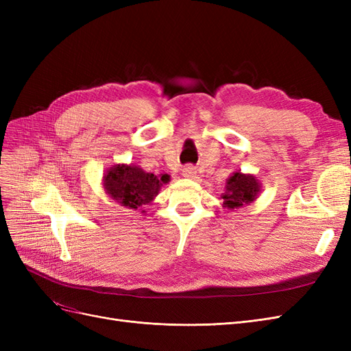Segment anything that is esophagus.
I'll return each instance as SVG.
<instances>
[{
	"mask_svg": "<svg viewBox=\"0 0 351 351\" xmlns=\"http://www.w3.org/2000/svg\"><path fill=\"white\" fill-rule=\"evenodd\" d=\"M183 177H186V178L196 177V168L193 165H186L183 168Z\"/></svg>",
	"mask_w": 351,
	"mask_h": 351,
	"instance_id": "esophagus-1",
	"label": "esophagus"
}]
</instances>
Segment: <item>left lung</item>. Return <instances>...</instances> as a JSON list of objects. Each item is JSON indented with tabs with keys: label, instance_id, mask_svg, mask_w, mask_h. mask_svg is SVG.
<instances>
[{
	"label": "left lung",
	"instance_id": "left-lung-1",
	"mask_svg": "<svg viewBox=\"0 0 351 351\" xmlns=\"http://www.w3.org/2000/svg\"><path fill=\"white\" fill-rule=\"evenodd\" d=\"M259 192L261 184L256 177L236 171L227 180L226 193H222L221 197L224 200L226 208L237 209L240 206L252 204L258 197Z\"/></svg>",
	"mask_w": 351,
	"mask_h": 351
}]
</instances>
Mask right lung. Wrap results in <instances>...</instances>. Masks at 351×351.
Masks as SVG:
<instances>
[{"label":"right lung","instance_id":"right-lung-1","mask_svg":"<svg viewBox=\"0 0 351 351\" xmlns=\"http://www.w3.org/2000/svg\"><path fill=\"white\" fill-rule=\"evenodd\" d=\"M168 182L169 176L167 174L158 177L152 173H145L139 167L125 164L111 167L104 176V187L107 193L121 206L132 209L151 204L161 186Z\"/></svg>","mask_w":351,"mask_h":351}]
</instances>
